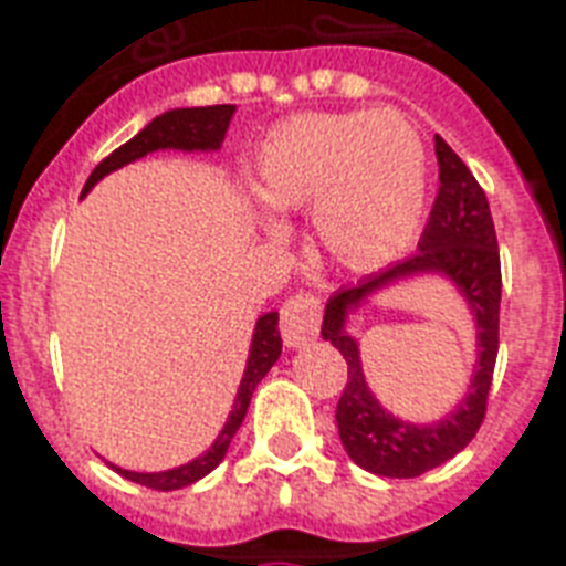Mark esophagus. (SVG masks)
<instances>
[{
  "mask_svg": "<svg viewBox=\"0 0 566 566\" xmlns=\"http://www.w3.org/2000/svg\"><path fill=\"white\" fill-rule=\"evenodd\" d=\"M319 317H323V305L317 296L311 293H296L293 300L284 302L282 308V337L291 349L311 344L319 332Z\"/></svg>",
  "mask_w": 566,
  "mask_h": 566,
  "instance_id": "1",
  "label": "esophagus"
}]
</instances>
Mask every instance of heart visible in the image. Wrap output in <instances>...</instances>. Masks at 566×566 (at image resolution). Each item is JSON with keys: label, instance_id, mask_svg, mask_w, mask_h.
<instances>
[{"label": "heart", "instance_id": "b5f03b06", "mask_svg": "<svg viewBox=\"0 0 566 566\" xmlns=\"http://www.w3.org/2000/svg\"><path fill=\"white\" fill-rule=\"evenodd\" d=\"M252 193L275 217L314 208V231L337 264L376 270L411 247L429 199V153L413 123L396 111L300 114L258 144Z\"/></svg>", "mask_w": 566, "mask_h": 566}]
</instances>
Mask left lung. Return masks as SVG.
I'll list each match as a JSON object with an SVG mask.
<instances>
[{
  "label": "left lung",
  "mask_w": 566,
  "mask_h": 566,
  "mask_svg": "<svg viewBox=\"0 0 566 566\" xmlns=\"http://www.w3.org/2000/svg\"><path fill=\"white\" fill-rule=\"evenodd\" d=\"M440 190L422 231L417 255L390 264L358 284H346L326 302L323 340L349 364V381L337 402V431L346 455L367 473L413 479L447 464L482 426L493 364L500 349V247L488 196L440 135H434ZM413 277H443L465 300L476 326V364L468 394L440 421L411 423L387 412L371 394L360 361V345L348 332L363 302L376 292Z\"/></svg>",
  "instance_id": "8db88e82"
}]
</instances>
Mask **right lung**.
Wrapping results in <instances>:
<instances>
[{
	"label": "right lung",
	"instance_id": "1",
	"mask_svg": "<svg viewBox=\"0 0 566 566\" xmlns=\"http://www.w3.org/2000/svg\"><path fill=\"white\" fill-rule=\"evenodd\" d=\"M234 105H208V108H172L164 111L161 117H155L146 128H140L128 144H123L119 149L105 158L102 164H96V170L91 172V179L84 181L82 199L91 193L96 185H99L105 176H111L119 167H126L132 161H140L146 155L158 153V149H179V153H217L222 146V137L229 132V123L234 117ZM282 355V332H279V311H266L255 319V328H252V340H249V355L247 367H243V376H240L238 394H234V402H231V411L222 422L220 434L213 438V443L205 449L202 455H196L193 461L179 467H170V470H161V473H137V470H126V467L111 464L114 473H119L128 482L144 484V488H153V491H179V488H188V484L199 482L205 475L211 473L213 467H220V461L226 458L231 447V438L238 434L240 422L247 417L249 399L255 394L258 381L273 370V364L279 361Z\"/></svg>",
	"mask_w": 566,
	"mask_h": 566
}]
</instances>
